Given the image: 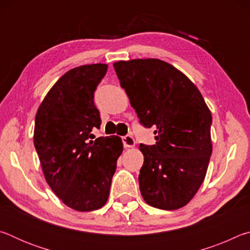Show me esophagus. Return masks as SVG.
<instances>
[{
  "instance_id": "esophagus-1",
  "label": "esophagus",
  "mask_w": 250,
  "mask_h": 250,
  "mask_svg": "<svg viewBox=\"0 0 250 250\" xmlns=\"http://www.w3.org/2000/svg\"><path fill=\"white\" fill-rule=\"evenodd\" d=\"M122 142H124V146L125 149H129V147H133L135 146L134 139L131 137V135H125V137L122 138Z\"/></svg>"
}]
</instances>
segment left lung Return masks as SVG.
<instances>
[{
  "mask_svg": "<svg viewBox=\"0 0 250 250\" xmlns=\"http://www.w3.org/2000/svg\"><path fill=\"white\" fill-rule=\"evenodd\" d=\"M113 67L141 124L155 128V145L139 146L143 200L155 208L179 209L205 179L213 151L210 110L195 84L167 62L131 59Z\"/></svg>",
  "mask_w": 250,
  "mask_h": 250,
  "instance_id": "obj_1",
  "label": "left lung"
}]
</instances>
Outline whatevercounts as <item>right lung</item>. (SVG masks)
Instances as JSON below:
<instances>
[{
    "label": "right lung",
    "mask_w": 250,
    "mask_h": 250,
    "mask_svg": "<svg viewBox=\"0 0 250 250\" xmlns=\"http://www.w3.org/2000/svg\"><path fill=\"white\" fill-rule=\"evenodd\" d=\"M107 69V64H92L67 71L35 117L34 146L45 180L59 200L77 211L99 209L107 203L124 151L117 135L89 140L91 130L100 128L94 92Z\"/></svg>",
    "instance_id": "add662e5"
}]
</instances>
